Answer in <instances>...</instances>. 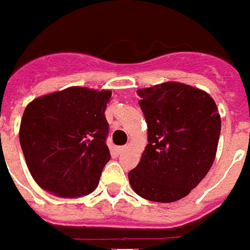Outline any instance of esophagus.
Listing matches in <instances>:
<instances>
[{"label":"esophagus","mask_w":250,"mask_h":250,"mask_svg":"<svg viewBox=\"0 0 250 250\" xmlns=\"http://www.w3.org/2000/svg\"><path fill=\"white\" fill-rule=\"evenodd\" d=\"M126 149H127L126 146H123V147H119V148H117V152H119V153H123L124 150H126Z\"/></svg>","instance_id":"1"}]
</instances>
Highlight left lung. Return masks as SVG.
<instances>
[{"label": "left lung", "instance_id": "obj_1", "mask_svg": "<svg viewBox=\"0 0 250 250\" xmlns=\"http://www.w3.org/2000/svg\"><path fill=\"white\" fill-rule=\"evenodd\" d=\"M148 127V144L129 172L144 199L171 203L204 179L217 152L221 119L207 92L179 82L137 90Z\"/></svg>", "mask_w": 250, "mask_h": 250}]
</instances>
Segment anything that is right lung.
<instances>
[{
	"instance_id": "add662e5",
	"label": "right lung",
	"mask_w": 250,
	"mask_h": 250,
	"mask_svg": "<svg viewBox=\"0 0 250 250\" xmlns=\"http://www.w3.org/2000/svg\"><path fill=\"white\" fill-rule=\"evenodd\" d=\"M111 90L69 86L38 97L26 106L20 146L39 187L60 198L92 193L111 154L104 111Z\"/></svg>"
}]
</instances>
